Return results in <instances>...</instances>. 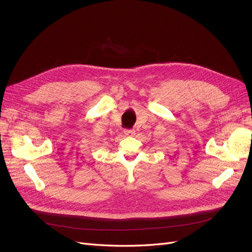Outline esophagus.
Returning a JSON list of instances; mask_svg holds the SVG:
<instances>
[{
  "label": "esophagus",
  "instance_id": "34e87169",
  "mask_svg": "<svg viewBox=\"0 0 252 252\" xmlns=\"http://www.w3.org/2000/svg\"><path fill=\"white\" fill-rule=\"evenodd\" d=\"M124 133H125V135H127V136H132V135L135 134V131L132 130V129H125Z\"/></svg>",
  "mask_w": 252,
  "mask_h": 252
}]
</instances>
